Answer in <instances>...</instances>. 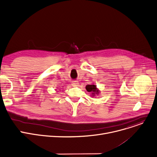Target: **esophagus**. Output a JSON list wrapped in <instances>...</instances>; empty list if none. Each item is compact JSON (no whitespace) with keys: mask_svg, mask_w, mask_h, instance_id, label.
I'll list each match as a JSON object with an SVG mask.
<instances>
[{"mask_svg":"<svg viewBox=\"0 0 157 157\" xmlns=\"http://www.w3.org/2000/svg\"><path fill=\"white\" fill-rule=\"evenodd\" d=\"M72 86H76L77 85H78V81H76V80H74L72 82Z\"/></svg>","mask_w":157,"mask_h":157,"instance_id":"34e87169","label":"esophagus"}]
</instances>
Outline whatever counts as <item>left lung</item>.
I'll use <instances>...</instances> for the list:
<instances>
[{
  "instance_id": "obj_1",
  "label": "left lung",
  "mask_w": 157,
  "mask_h": 157,
  "mask_svg": "<svg viewBox=\"0 0 157 157\" xmlns=\"http://www.w3.org/2000/svg\"><path fill=\"white\" fill-rule=\"evenodd\" d=\"M85 89L86 90H87V92L91 94L90 95L92 97H95L96 95H98L100 93V90L97 87V85L94 84L86 85Z\"/></svg>"
}]
</instances>
